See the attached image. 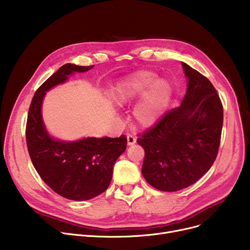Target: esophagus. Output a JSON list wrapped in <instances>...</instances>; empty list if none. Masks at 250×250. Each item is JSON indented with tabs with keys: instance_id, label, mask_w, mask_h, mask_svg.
<instances>
[{
	"instance_id": "esophagus-1",
	"label": "esophagus",
	"mask_w": 250,
	"mask_h": 250,
	"mask_svg": "<svg viewBox=\"0 0 250 250\" xmlns=\"http://www.w3.org/2000/svg\"><path fill=\"white\" fill-rule=\"evenodd\" d=\"M126 139H127V145H128V146L134 145V144L137 142V138H136V136H134V135L128 134V135L126 136Z\"/></svg>"
}]
</instances>
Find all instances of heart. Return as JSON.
Masks as SVG:
<instances>
[{
	"instance_id": "obj_1",
	"label": "heart",
	"mask_w": 250,
	"mask_h": 250,
	"mask_svg": "<svg viewBox=\"0 0 250 250\" xmlns=\"http://www.w3.org/2000/svg\"><path fill=\"white\" fill-rule=\"evenodd\" d=\"M172 88L167 81L151 71H139L129 76L117 93L120 103L143 97L134 110L136 120L144 126L155 124L162 115L171 97Z\"/></svg>"
}]
</instances>
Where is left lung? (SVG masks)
Here are the masks:
<instances>
[{"label": "left lung", "mask_w": 250, "mask_h": 250, "mask_svg": "<svg viewBox=\"0 0 250 250\" xmlns=\"http://www.w3.org/2000/svg\"><path fill=\"white\" fill-rule=\"evenodd\" d=\"M188 90L179 107L165 112L137 142L145 150L142 173L161 191H177L198 181L218 154L223 105L213 84L181 62Z\"/></svg>", "instance_id": "obj_1"}]
</instances>
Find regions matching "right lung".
Here are the masks:
<instances>
[{
	"mask_svg": "<svg viewBox=\"0 0 250 250\" xmlns=\"http://www.w3.org/2000/svg\"><path fill=\"white\" fill-rule=\"evenodd\" d=\"M94 65L65 63L39 87L32 98L26 124V144L37 173L63 198L73 201L93 199L107 189L113 165L126 149V137L86 138L76 142L52 139L46 132L42 104L45 92Z\"/></svg>",
	"mask_w": 250,
	"mask_h": 250,
	"instance_id": "obj_1",
	"label": "right lung"
}]
</instances>
